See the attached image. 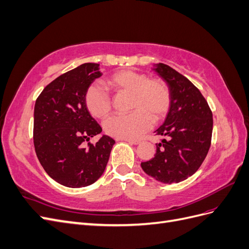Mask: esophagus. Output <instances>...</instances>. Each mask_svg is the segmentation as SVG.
<instances>
[{"label": "esophagus", "instance_id": "1", "mask_svg": "<svg viewBox=\"0 0 249 249\" xmlns=\"http://www.w3.org/2000/svg\"><path fill=\"white\" fill-rule=\"evenodd\" d=\"M117 140H124L125 142H129L131 144H139L140 140H133V139H117Z\"/></svg>", "mask_w": 249, "mask_h": 249}]
</instances>
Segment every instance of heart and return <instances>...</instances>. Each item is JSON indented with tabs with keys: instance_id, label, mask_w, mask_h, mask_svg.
I'll use <instances>...</instances> for the list:
<instances>
[{
	"instance_id": "obj_1",
	"label": "heart",
	"mask_w": 249,
	"mask_h": 249,
	"mask_svg": "<svg viewBox=\"0 0 249 249\" xmlns=\"http://www.w3.org/2000/svg\"><path fill=\"white\" fill-rule=\"evenodd\" d=\"M116 94H130L129 110L125 115H114L107 119L104 129L118 139H135L148 131L154 122L167 115L171 104L168 85L162 79H149L146 73L132 70L113 72L106 80ZM85 104L95 118L107 117L112 110L110 94L100 85L91 84L85 92Z\"/></svg>"
}]
</instances>
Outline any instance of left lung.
<instances>
[{"label":"left lung","instance_id":"8db88e82","mask_svg":"<svg viewBox=\"0 0 249 249\" xmlns=\"http://www.w3.org/2000/svg\"><path fill=\"white\" fill-rule=\"evenodd\" d=\"M155 71L167 83L171 104L164 124L156 131L163 139L153 159L142 162L146 175L165 184L179 183L194 175L208 155L213 132V114L208 102L183 74L156 64Z\"/></svg>","mask_w":249,"mask_h":249}]
</instances>
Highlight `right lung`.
Returning a JSON list of instances; mask_svg holds the SVG:
<instances>
[{
    "label": "right lung",
    "instance_id": "add662e5",
    "mask_svg": "<svg viewBox=\"0 0 249 249\" xmlns=\"http://www.w3.org/2000/svg\"><path fill=\"white\" fill-rule=\"evenodd\" d=\"M101 76L100 64H82L52 81L35 103L36 156L48 175L66 187L81 188L96 182L115 143L109 136L95 143L89 141L102 127L90 115L85 92Z\"/></svg>",
    "mask_w": 249,
    "mask_h": 249
}]
</instances>
